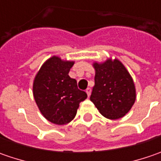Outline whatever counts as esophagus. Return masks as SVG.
Masks as SVG:
<instances>
[{
    "label": "esophagus",
    "instance_id": "obj_1",
    "mask_svg": "<svg viewBox=\"0 0 161 161\" xmlns=\"http://www.w3.org/2000/svg\"><path fill=\"white\" fill-rule=\"evenodd\" d=\"M86 92H87V94H88V97H90V94H91V89H90V88H88V89L86 90Z\"/></svg>",
    "mask_w": 161,
    "mask_h": 161
}]
</instances>
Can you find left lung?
Masks as SVG:
<instances>
[{"mask_svg":"<svg viewBox=\"0 0 161 161\" xmlns=\"http://www.w3.org/2000/svg\"><path fill=\"white\" fill-rule=\"evenodd\" d=\"M95 85L90 100L108 119H119L132 108L136 98L133 79L119 60L94 63Z\"/></svg>","mask_w":161,"mask_h":161,"instance_id":"8db88e82","label":"left lung"}]
</instances>
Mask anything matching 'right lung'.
<instances>
[{
  "mask_svg": "<svg viewBox=\"0 0 161 161\" xmlns=\"http://www.w3.org/2000/svg\"><path fill=\"white\" fill-rule=\"evenodd\" d=\"M73 64L53 56L44 63L35 77V101L45 118L55 125L70 123L77 114L80 103L88 97L78 89L76 80L69 76Z\"/></svg>",
  "mask_w": 161,
  "mask_h": 161,
  "instance_id": "add662e5",
  "label": "right lung"
}]
</instances>
